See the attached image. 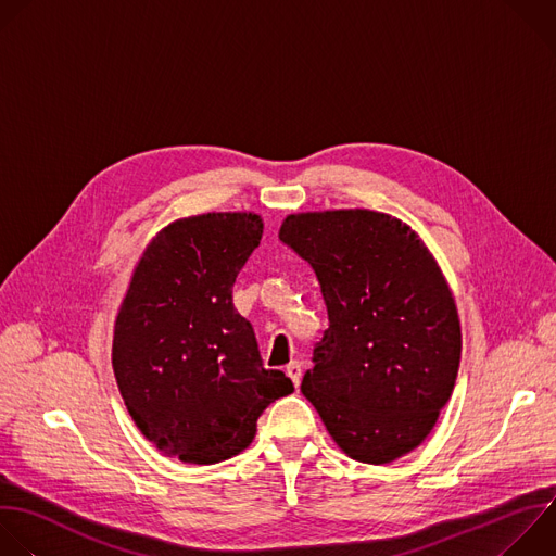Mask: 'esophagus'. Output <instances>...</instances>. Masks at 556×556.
Here are the masks:
<instances>
[{"instance_id": "34e87169", "label": "esophagus", "mask_w": 556, "mask_h": 556, "mask_svg": "<svg viewBox=\"0 0 556 556\" xmlns=\"http://www.w3.org/2000/svg\"><path fill=\"white\" fill-rule=\"evenodd\" d=\"M286 374H288V378L292 380V384L294 387H299L301 384V376H303V368H301V362H296V359H292L288 366H286Z\"/></svg>"}]
</instances>
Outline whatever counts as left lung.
I'll list each match as a JSON object with an SVG mask.
<instances>
[{
	"instance_id": "obj_1",
	"label": "left lung",
	"mask_w": 556,
	"mask_h": 556,
	"mask_svg": "<svg viewBox=\"0 0 556 556\" xmlns=\"http://www.w3.org/2000/svg\"><path fill=\"white\" fill-rule=\"evenodd\" d=\"M279 240L314 268L329 316L301 393L349 458L406 456L458 376L460 320L441 266L415 229L371 210L290 214Z\"/></svg>"
}]
</instances>
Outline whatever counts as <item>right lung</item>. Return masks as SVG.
Masks as SVG:
<instances>
[{
  "label": "right lung",
  "mask_w": 556,
  "mask_h": 556,
  "mask_svg": "<svg viewBox=\"0 0 556 556\" xmlns=\"http://www.w3.org/2000/svg\"><path fill=\"white\" fill-rule=\"evenodd\" d=\"M264 233L253 212L163 227L141 253L113 329V374L139 432L165 456L214 465L247 450L260 415L294 391L262 364L233 283Z\"/></svg>",
  "instance_id": "1"
}]
</instances>
